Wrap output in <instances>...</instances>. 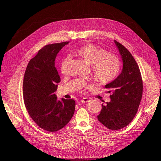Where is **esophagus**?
Instances as JSON below:
<instances>
[{
	"label": "esophagus",
	"instance_id": "esophagus-1",
	"mask_svg": "<svg viewBox=\"0 0 161 161\" xmlns=\"http://www.w3.org/2000/svg\"><path fill=\"white\" fill-rule=\"evenodd\" d=\"M90 100L88 99V98H83L81 101H80V102L81 103H88V101H89Z\"/></svg>",
	"mask_w": 161,
	"mask_h": 161
}]
</instances>
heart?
I'll return each mask as SVG.
<instances>
[{
  "mask_svg": "<svg viewBox=\"0 0 161 161\" xmlns=\"http://www.w3.org/2000/svg\"><path fill=\"white\" fill-rule=\"evenodd\" d=\"M75 55L88 65L96 80L101 83H108L115 79L121 69L119 57L93 44H85L74 52ZM69 57H65L60 64V72L63 75L68 73Z\"/></svg>",
  "mask_w": 161,
  "mask_h": 161,
  "instance_id": "b5f03b06",
  "label": "heart"
}]
</instances>
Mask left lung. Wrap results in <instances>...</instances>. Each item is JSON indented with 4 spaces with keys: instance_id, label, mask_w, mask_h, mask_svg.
Returning a JSON list of instances; mask_svg holds the SVG:
<instances>
[{
    "instance_id": "left-lung-1",
    "label": "left lung",
    "mask_w": 161,
    "mask_h": 161,
    "mask_svg": "<svg viewBox=\"0 0 161 161\" xmlns=\"http://www.w3.org/2000/svg\"><path fill=\"white\" fill-rule=\"evenodd\" d=\"M123 60L121 74L105 85L111 101L103 104L98 120L108 129H121L134 119L143 95V80L138 65L124 46L114 40Z\"/></svg>"
}]
</instances>
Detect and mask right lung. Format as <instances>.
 I'll use <instances>...</instances> for the list:
<instances>
[{
  "label": "right lung",
  "instance_id": "obj_1",
  "mask_svg": "<svg viewBox=\"0 0 161 161\" xmlns=\"http://www.w3.org/2000/svg\"><path fill=\"white\" fill-rule=\"evenodd\" d=\"M68 41L44 46L28 64L23 82L25 106L34 122L42 129L57 132L73 117L75 100L62 99L55 94L60 78L55 67L59 51Z\"/></svg>",
  "mask_w": 161,
  "mask_h": 161
}]
</instances>
